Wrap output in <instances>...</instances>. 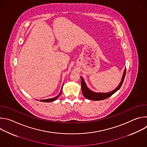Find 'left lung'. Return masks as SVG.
<instances>
[{
  "mask_svg": "<svg viewBox=\"0 0 147 147\" xmlns=\"http://www.w3.org/2000/svg\"><path fill=\"white\" fill-rule=\"evenodd\" d=\"M125 73H126V69H125L123 72V74L122 76L121 80L117 86V88H116L114 90L112 91L111 92H107V93H101V92H95L91 90H90L87 86L86 84L82 78V77H81V88H82V92L83 95L84 96L85 98H86L88 99L93 100H100L105 99H107L111 96H112L113 94H115L116 91H117L121 87L122 84L124 81V79L125 76Z\"/></svg>",
  "mask_w": 147,
  "mask_h": 147,
  "instance_id": "left-lung-1",
  "label": "left lung"
}]
</instances>
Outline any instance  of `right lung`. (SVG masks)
Wrapping results in <instances>:
<instances>
[{"label":"right lung","instance_id":"obj_1","mask_svg":"<svg viewBox=\"0 0 147 147\" xmlns=\"http://www.w3.org/2000/svg\"><path fill=\"white\" fill-rule=\"evenodd\" d=\"M63 84L62 86V87L61 88V91H60V92L59 94V95L56 96H55V98H50V99H42V100H39V101H41V102H52V101H54L55 100H56L59 97V96L61 95V91H62V88H63Z\"/></svg>","mask_w":147,"mask_h":147}]
</instances>
